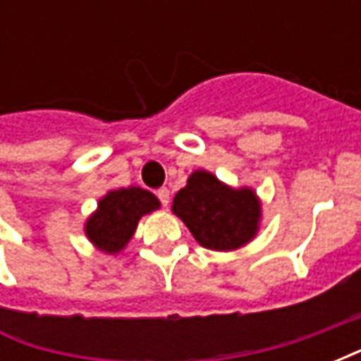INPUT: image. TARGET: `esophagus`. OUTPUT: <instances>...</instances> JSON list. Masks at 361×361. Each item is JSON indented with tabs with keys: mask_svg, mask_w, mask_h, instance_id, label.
Segmentation results:
<instances>
[{
	"mask_svg": "<svg viewBox=\"0 0 361 361\" xmlns=\"http://www.w3.org/2000/svg\"><path fill=\"white\" fill-rule=\"evenodd\" d=\"M157 195H158V199H160V203L164 204V207H168V203H170V189L168 188L158 189Z\"/></svg>",
	"mask_w": 361,
	"mask_h": 361,
	"instance_id": "esophagus-1",
	"label": "esophagus"
}]
</instances>
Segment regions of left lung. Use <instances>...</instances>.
Wrapping results in <instances>:
<instances>
[{
	"mask_svg": "<svg viewBox=\"0 0 361 361\" xmlns=\"http://www.w3.org/2000/svg\"><path fill=\"white\" fill-rule=\"evenodd\" d=\"M172 212L199 245L235 251L259 234L263 204L253 188H232L212 172L195 170L173 197Z\"/></svg>",
	"mask_w": 361,
	"mask_h": 361,
	"instance_id": "1",
	"label": "left lung"
}]
</instances>
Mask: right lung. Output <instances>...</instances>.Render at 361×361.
I'll return each instance as SVG.
<instances>
[{
	"label": "right lung",
	"mask_w": 361,
	"mask_h": 361,
	"mask_svg": "<svg viewBox=\"0 0 361 361\" xmlns=\"http://www.w3.org/2000/svg\"><path fill=\"white\" fill-rule=\"evenodd\" d=\"M160 209V201L142 188L110 189L98 199L96 211L85 220V235L96 250L118 255L131 242L139 220Z\"/></svg>",
	"instance_id": "add662e5"
}]
</instances>
